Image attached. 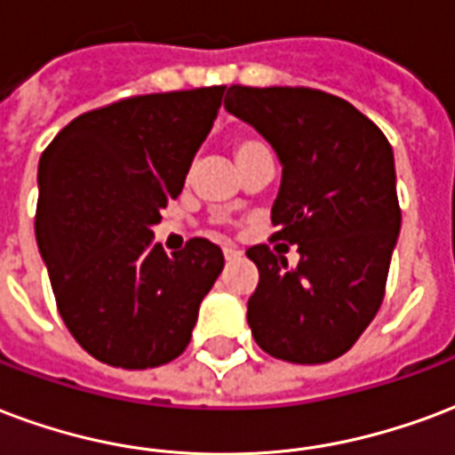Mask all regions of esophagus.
Listing matches in <instances>:
<instances>
[{
  "instance_id": "1",
  "label": "esophagus",
  "mask_w": 455,
  "mask_h": 455,
  "mask_svg": "<svg viewBox=\"0 0 455 455\" xmlns=\"http://www.w3.org/2000/svg\"><path fill=\"white\" fill-rule=\"evenodd\" d=\"M224 258L227 260H236V258H241V251L234 248V245H224Z\"/></svg>"
}]
</instances>
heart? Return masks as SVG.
<instances>
[{"label":"heart","instance_id":"obj_1","mask_svg":"<svg viewBox=\"0 0 455 455\" xmlns=\"http://www.w3.org/2000/svg\"><path fill=\"white\" fill-rule=\"evenodd\" d=\"M260 151H267V147L258 140V137H238L234 142V156H236V164L243 159H251Z\"/></svg>","mask_w":455,"mask_h":455}]
</instances>
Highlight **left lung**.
<instances>
[{"label": "left lung", "mask_w": 455, "mask_h": 455, "mask_svg": "<svg viewBox=\"0 0 455 455\" xmlns=\"http://www.w3.org/2000/svg\"><path fill=\"white\" fill-rule=\"evenodd\" d=\"M224 108L277 154L270 241L299 251L296 267L267 245L245 251L260 272L248 299L255 342L291 364L332 362L381 308L400 234L393 149L352 103L323 91L228 86Z\"/></svg>", "instance_id": "8db88e82"}]
</instances>
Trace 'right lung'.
<instances>
[{
  "mask_svg": "<svg viewBox=\"0 0 455 455\" xmlns=\"http://www.w3.org/2000/svg\"><path fill=\"white\" fill-rule=\"evenodd\" d=\"M224 86L149 93L74 117L38 164L36 241L62 321L91 356L151 369L183 355L224 255L154 231L217 120Z\"/></svg>",
  "mask_w": 455,
  "mask_h": 455,
  "instance_id": "add662e5",
  "label": "right lung"
}]
</instances>
